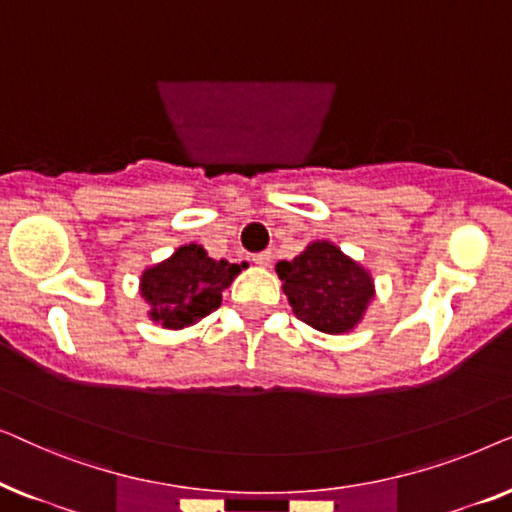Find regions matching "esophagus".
Instances as JSON below:
<instances>
[{
    "label": "esophagus",
    "instance_id": "1",
    "mask_svg": "<svg viewBox=\"0 0 512 512\" xmlns=\"http://www.w3.org/2000/svg\"><path fill=\"white\" fill-rule=\"evenodd\" d=\"M251 258H254L256 265H270V263H272V251H270V249L258 251V254H254Z\"/></svg>",
    "mask_w": 512,
    "mask_h": 512
}]
</instances>
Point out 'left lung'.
I'll return each instance as SVG.
<instances>
[{
    "instance_id": "obj_1",
    "label": "left lung",
    "mask_w": 512,
    "mask_h": 512,
    "mask_svg": "<svg viewBox=\"0 0 512 512\" xmlns=\"http://www.w3.org/2000/svg\"><path fill=\"white\" fill-rule=\"evenodd\" d=\"M293 314L324 333H347L373 298V279L331 242H314L293 261H279Z\"/></svg>"
}]
</instances>
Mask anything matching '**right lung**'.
<instances>
[{
    "mask_svg": "<svg viewBox=\"0 0 512 512\" xmlns=\"http://www.w3.org/2000/svg\"><path fill=\"white\" fill-rule=\"evenodd\" d=\"M242 268L247 263L214 261L198 244L179 247L172 258L142 275V296L151 305V319L165 328L195 324L221 305V291Z\"/></svg>",
    "mask_w": 512,
    "mask_h": 512,
    "instance_id": "right-lung-1",
    "label": "right lung"
}]
</instances>
